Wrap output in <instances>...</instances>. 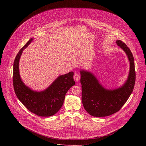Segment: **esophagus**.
Masks as SVG:
<instances>
[{"label":"esophagus","instance_id":"1","mask_svg":"<svg viewBox=\"0 0 146 146\" xmlns=\"http://www.w3.org/2000/svg\"><path fill=\"white\" fill-rule=\"evenodd\" d=\"M80 79V75L78 73H76L74 76V79L76 82H78Z\"/></svg>","mask_w":146,"mask_h":146}]
</instances>
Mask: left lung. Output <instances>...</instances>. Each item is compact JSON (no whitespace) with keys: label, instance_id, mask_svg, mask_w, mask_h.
<instances>
[{"label":"left lung","instance_id":"obj_1","mask_svg":"<svg viewBox=\"0 0 146 146\" xmlns=\"http://www.w3.org/2000/svg\"><path fill=\"white\" fill-rule=\"evenodd\" d=\"M116 43L124 50L130 62L129 76L121 86L113 90L107 89L90 72L80 71L83 104L86 111L93 117H107L119 111L131 95L134 88L136 73L132 52L124 42L118 40Z\"/></svg>","mask_w":146,"mask_h":146}]
</instances>
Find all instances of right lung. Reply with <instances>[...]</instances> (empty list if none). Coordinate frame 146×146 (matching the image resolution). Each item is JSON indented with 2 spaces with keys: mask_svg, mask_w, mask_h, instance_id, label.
<instances>
[{
  "mask_svg": "<svg viewBox=\"0 0 146 146\" xmlns=\"http://www.w3.org/2000/svg\"><path fill=\"white\" fill-rule=\"evenodd\" d=\"M29 39L16 56L13 66V85L19 100L28 110L39 117L52 116L61 108L65 95L70 88L75 85L74 73L70 72L58 76L42 91H35L27 86L21 79L19 72V61L23 50L32 42Z\"/></svg>",
  "mask_w": 146,
  "mask_h": 146,
  "instance_id": "add662e5",
  "label": "right lung"
}]
</instances>
